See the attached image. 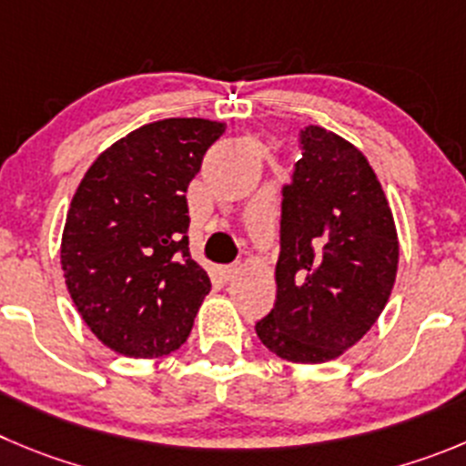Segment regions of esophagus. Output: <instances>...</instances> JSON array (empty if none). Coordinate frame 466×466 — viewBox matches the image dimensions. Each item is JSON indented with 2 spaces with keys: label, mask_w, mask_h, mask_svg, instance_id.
Returning a JSON list of instances; mask_svg holds the SVG:
<instances>
[{
  "label": "esophagus",
  "mask_w": 466,
  "mask_h": 466,
  "mask_svg": "<svg viewBox=\"0 0 466 466\" xmlns=\"http://www.w3.org/2000/svg\"><path fill=\"white\" fill-rule=\"evenodd\" d=\"M216 273L220 276V280L228 282V280H232L234 276H237V267H218V268H216Z\"/></svg>",
  "instance_id": "1"
}]
</instances>
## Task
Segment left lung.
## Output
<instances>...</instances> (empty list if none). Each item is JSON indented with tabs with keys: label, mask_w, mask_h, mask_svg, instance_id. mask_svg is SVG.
Segmentation results:
<instances>
[{
	"label": "left lung",
	"mask_w": 466,
	"mask_h": 466,
	"mask_svg": "<svg viewBox=\"0 0 466 466\" xmlns=\"http://www.w3.org/2000/svg\"><path fill=\"white\" fill-rule=\"evenodd\" d=\"M282 190L276 306L255 324L268 351L326 363L354 347L386 308L398 273L393 211L368 158L321 126Z\"/></svg>",
	"instance_id": "left-lung-1"
}]
</instances>
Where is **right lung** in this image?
Wrapping results in <instances>:
<instances>
[{
	"label": "right lung",
	"mask_w": 466,
	"mask_h": 466,
	"mask_svg": "<svg viewBox=\"0 0 466 466\" xmlns=\"http://www.w3.org/2000/svg\"><path fill=\"white\" fill-rule=\"evenodd\" d=\"M223 121L163 119L107 147L77 186L62 234L68 294L106 347L130 359L179 350L211 289L190 258L186 190Z\"/></svg>",
	"instance_id": "1"
}]
</instances>
